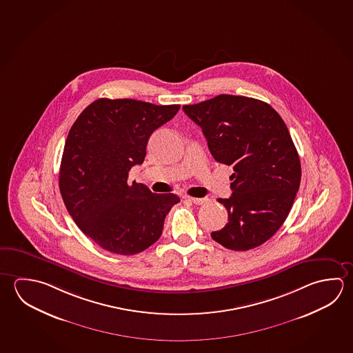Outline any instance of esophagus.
<instances>
[{
    "mask_svg": "<svg viewBox=\"0 0 353 353\" xmlns=\"http://www.w3.org/2000/svg\"><path fill=\"white\" fill-rule=\"evenodd\" d=\"M187 201H190L192 203L194 204H203L208 201V198H194V197H185Z\"/></svg>",
    "mask_w": 353,
    "mask_h": 353,
    "instance_id": "1",
    "label": "esophagus"
}]
</instances>
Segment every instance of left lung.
Instances as JSON below:
<instances>
[{"label":"left lung","mask_w":353,"mask_h":353,"mask_svg":"<svg viewBox=\"0 0 353 353\" xmlns=\"http://www.w3.org/2000/svg\"><path fill=\"white\" fill-rule=\"evenodd\" d=\"M182 109L201 126L214 160L234 170L232 196L218 199L228 223L212 238L232 250L259 247L283 225L301 179L284 120L261 100L229 94Z\"/></svg>","instance_id":"1"}]
</instances>
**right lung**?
Here are the masks:
<instances>
[{"instance_id": "1", "label": "right lung", "mask_w": 353, "mask_h": 353, "mask_svg": "<svg viewBox=\"0 0 353 353\" xmlns=\"http://www.w3.org/2000/svg\"><path fill=\"white\" fill-rule=\"evenodd\" d=\"M179 105L134 99H98L69 130L59 170V190L75 224L112 253L134 255L161 236L165 218L179 196L152 193L128 182L141 165L151 134Z\"/></svg>"}]
</instances>
